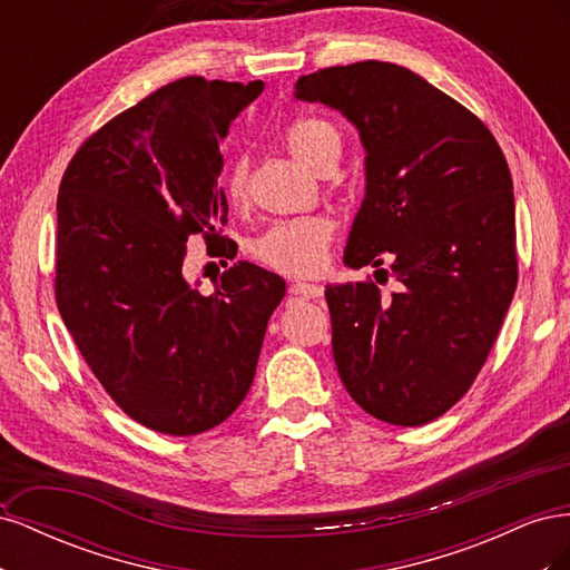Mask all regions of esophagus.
<instances>
[{"instance_id": "esophagus-1", "label": "esophagus", "mask_w": 570, "mask_h": 570, "mask_svg": "<svg viewBox=\"0 0 570 570\" xmlns=\"http://www.w3.org/2000/svg\"><path fill=\"white\" fill-rule=\"evenodd\" d=\"M289 292H292V295H299V297H306V299L323 297V287L312 285V283H292Z\"/></svg>"}]
</instances>
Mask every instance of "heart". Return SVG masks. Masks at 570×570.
<instances>
[{
    "label": "heart",
    "instance_id": "1",
    "mask_svg": "<svg viewBox=\"0 0 570 570\" xmlns=\"http://www.w3.org/2000/svg\"><path fill=\"white\" fill-rule=\"evenodd\" d=\"M283 145L292 157L306 164L308 168H318L327 157L340 154V130L321 116H295L289 118L283 132ZM226 193L230 204L239 206L247 199V164L237 159L226 178ZM333 220L327 216H297L287 220H275L271 226L252 239L249 252L258 264L285 275H316L327 256V247L333 239Z\"/></svg>",
    "mask_w": 570,
    "mask_h": 570
}]
</instances>
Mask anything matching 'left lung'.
I'll return each instance as SVG.
<instances>
[{
  "label": "left lung",
  "instance_id": "8db88e82",
  "mask_svg": "<svg viewBox=\"0 0 570 570\" xmlns=\"http://www.w3.org/2000/svg\"><path fill=\"white\" fill-rule=\"evenodd\" d=\"M295 90L340 109L368 151L344 262L375 266V278L387 264L400 283L390 297L371 278L327 285L337 373L375 419L435 421L485 366L519 283L504 151L473 111L402 66L318 68Z\"/></svg>",
  "mask_w": 570,
  "mask_h": 570
}]
</instances>
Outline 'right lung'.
I'll use <instances>...</instances> for the list:
<instances>
[{"label":"right lung","mask_w":570,"mask_h":570,"mask_svg":"<svg viewBox=\"0 0 570 570\" xmlns=\"http://www.w3.org/2000/svg\"><path fill=\"white\" fill-rule=\"evenodd\" d=\"M262 90L178 78L107 120L63 170L59 314L116 406L154 433L199 435L243 404L285 297L281 275L245 262L214 295L183 278L189 235L228 243L218 140Z\"/></svg>","instance_id":"add662e5"}]
</instances>
